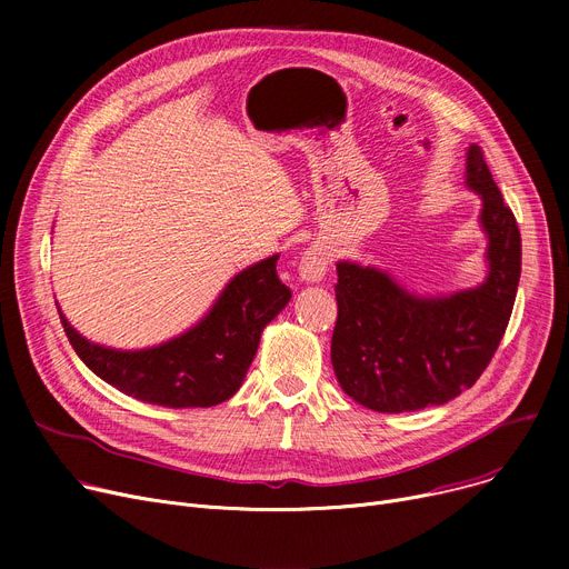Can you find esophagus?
I'll return each instance as SVG.
<instances>
[{"instance_id": "1", "label": "esophagus", "mask_w": 569, "mask_h": 569, "mask_svg": "<svg viewBox=\"0 0 569 569\" xmlns=\"http://www.w3.org/2000/svg\"><path fill=\"white\" fill-rule=\"evenodd\" d=\"M327 264H330V251L322 244H311L300 258V279L307 283L322 281Z\"/></svg>"}]
</instances>
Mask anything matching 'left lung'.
Returning a JSON list of instances; mask_svg holds the SVG:
<instances>
[{"instance_id": "8db88e82", "label": "left lung", "mask_w": 569, "mask_h": 569, "mask_svg": "<svg viewBox=\"0 0 569 569\" xmlns=\"http://www.w3.org/2000/svg\"><path fill=\"white\" fill-rule=\"evenodd\" d=\"M466 184L482 198L489 277L445 297H420L390 274L337 262L332 367L343 392L378 412L442 406L475 385L510 322L521 277V232L482 147L470 144Z\"/></svg>"}]
</instances>
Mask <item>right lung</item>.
I'll return each mask as SVG.
<instances>
[{
  "instance_id": "1",
  "label": "right lung",
  "mask_w": 569,
  "mask_h": 569,
  "mask_svg": "<svg viewBox=\"0 0 569 569\" xmlns=\"http://www.w3.org/2000/svg\"><path fill=\"white\" fill-rule=\"evenodd\" d=\"M277 260L239 272L196 327L154 348L112 350L80 337L62 311L59 318L80 360L119 392L166 408H209L239 390L264 325L290 302Z\"/></svg>"
}]
</instances>
